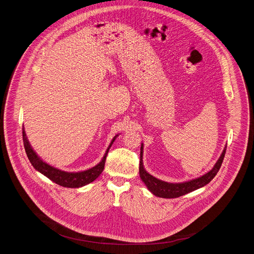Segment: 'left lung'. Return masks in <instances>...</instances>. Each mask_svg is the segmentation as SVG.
Instances as JSON below:
<instances>
[{"mask_svg":"<svg viewBox=\"0 0 254 254\" xmlns=\"http://www.w3.org/2000/svg\"><path fill=\"white\" fill-rule=\"evenodd\" d=\"M140 164H139V174L141 180L144 182V184L147 186L148 190L157 197H161V198H177L180 196L185 195L189 192H191L195 190H198L204 186H206L207 184H209L217 174L223 158L225 156V152H226V147L224 148L222 154L220 157L218 158V160L216 161L215 166L213 167L212 170H210L208 173H206L205 175L201 176L194 180H190L189 182H185V183H179V184H172V183H167L161 180H158L155 178L154 176L149 174L143 166V144L141 145V149H140Z\"/></svg>","mask_w":254,"mask_h":254,"instance_id":"obj_1","label":"left lung"}]
</instances>
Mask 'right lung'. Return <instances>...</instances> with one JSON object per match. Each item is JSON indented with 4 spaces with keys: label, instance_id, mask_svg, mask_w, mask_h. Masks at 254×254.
Listing matches in <instances>:
<instances>
[{
    "label": "right lung",
    "instance_id": "1",
    "mask_svg": "<svg viewBox=\"0 0 254 254\" xmlns=\"http://www.w3.org/2000/svg\"><path fill=\"white\" fill-rule=\"evenodd\" d=\"M22 134H23V142H24V148L26 151L27 156L30 160V162L32 163V165L35 167L36 170H38L41 174L46 176L48 179H50L52 182L56 183L59 186L64 187V188H80L83 186H86L92 182H94L98 176L100 175L103 171L104 168V164H105V159L108 154L109 149L111 148L113 142L115 141L116 136L113 138V140L111 141L109 147L106 150L105 155L102 157L101 161L98 163V165L94 166L91 169H88L86 171H81V172H65V171H62L60 169H57L49 164H47L46 162H44L40 157H39L35 151L32 149L26 133H25V129L24 127L22 128Z\"/></svg>",
    "mask_w": 254,
    "mask_h": 254
}]
</instances>
